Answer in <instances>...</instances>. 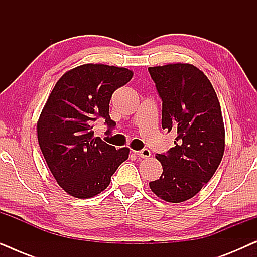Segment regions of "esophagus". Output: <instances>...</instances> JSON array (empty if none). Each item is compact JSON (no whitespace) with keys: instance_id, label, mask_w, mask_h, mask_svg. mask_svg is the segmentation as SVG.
I'll return each instance as SVG.
<instances>
[{"instance_id":"esophagus-1","label":"esophagus","mask_w":257,"mask_h":257,"mask_svg":"<svg viewBox=\"0 0 257 257\" xmlns=\"http://www.w3.org/2000/svg\"><path fill=\"white\" fill-rule=\"evenodd\" d=\"M137 156L140 157V158H150L151 157V151L149 149H143L142 151H137V152H135Z\"/></svg>"}]
</instances>
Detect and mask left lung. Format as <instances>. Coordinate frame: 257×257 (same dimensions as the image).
<instances>
[{
    "mask_svg": "<svg viewBox=\"0 0 257 257\" xmlns=\"http://www.w3.org/2000/svg\"><path fill=\"white\" fill-rule=\"evenodd\" d=\"M149 71L163 100L161 126L177 132L175 146L156 156L163 174L150 188L165 201L184 202L201 191L222 160L221 106L212 83L194 65L175 63Z\"/></svg>",
    "mask_w": 257,
    "mask_h": 257,
    "instance_id": "left-lung-1",
    "label": "left lung"
}]
</instances>
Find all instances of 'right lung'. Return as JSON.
I'll return each instance as SVG.
<instances>
[{
    "label": "right lung",
    "mask_w": 257,
    "mask_h": 257,
    "mask_svg": "<svg viewBox=\"0 0 257 257\" xmlns=\"http://www.w3.org/2000/svg\"><path fill=\"white\" fill-rule=\"evenodd\" d=\"M126 68L84 64L63 75L49 96L37 121V138L57 184L71 196L89 199L110 185L130 149L117 150L94 137L92 122L104 118L110 132V100L131 80Z\"/></svg>",
    "instance_id": "1"
}]
</instances>
